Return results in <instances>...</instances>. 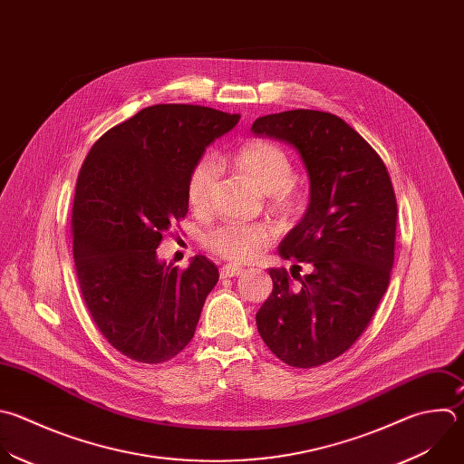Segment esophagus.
<instances>
[{"mask_svg": "<svg viewBox=\"0 0 464 464\" xmlns=\"http://www.w3.org/2000/svg\"><path fill=\"white\" fill-rule=\"evenodd\" d=\"M244 271L242 266H237V264H226L220 267V276L222 278H227V276H237Z\"/></svg>", "mask_w": 464, "mask_h": 464, "instance_id": "34e87169", "label": "esophagus"}]
</instances>
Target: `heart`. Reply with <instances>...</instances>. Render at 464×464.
I'll list each match as a JSON object with an SVG mask.
<instances>
[{
	"mask_svg": "<svg viewBox=\"0 0 464 464\" xmlns=\"http://www.w3.org/2000/svg\"><path fill=\"white\" fill-rule=\"evenodd\" d=\"M231 164L267 197V208L282 218H295L305 206V193L293 182L295 166L289 152L269 140H249L231 157ZM220 164L215 157H200L188 173L186 197L193 209H206L211 202ZM275 238L266 222H224L206 233L204 244L218 256L247 262L260 255Z\"/></svg>",
	"mask_w": 464,
	"mask_h": 464,
	"instance_id": "heart-1",
	"label": "heart"
}]
</instances>
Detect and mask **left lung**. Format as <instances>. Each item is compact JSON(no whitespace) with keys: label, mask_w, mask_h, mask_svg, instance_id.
<instances>
[{"label":"left lung","mask_w":464,"mask_h":464,"mask_svg":"<svg viewBox=\"0 0 464 464\" xmlns=\"http://www.w3.org/2000/svg\"><path fill=\"white\" fill-rule=\"evenodd\" d=\"M258 136L295 145L310 173L312 202L278 246L307 267H271L256 328L275 357L315 368L366 332L392 278L397 200L377 150L343 118L312 109L260 116Z\"/></svg>","instance_id":"8db88e82"}]
</instances>
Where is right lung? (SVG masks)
<instances>
[{"label": "right lung", "mask_w": 464, "mask_h": 464, "mask_svg": "<svg viewBox=\"0 0 464 464\" xmlns=\"http://www.w3.org/2000/svg\"><path fill=\"white\" fill-rule=\"evenodd\" d=\"M238 118L150 105L102 134L82 164L71 215L76 276L100 334L127 359L168 362L195 335L218 269L204 255L186 269L160 264L157 247L188 215L191 166Z\"/></svg>", "instance_id": "right-lung-1"}]
</instances>
